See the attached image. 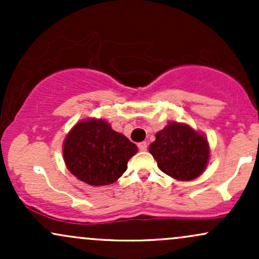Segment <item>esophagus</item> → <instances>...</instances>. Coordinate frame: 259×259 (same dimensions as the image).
I'll list each match as a JSON object with an SVG mask.
<instances>
[{"instance_id": "34e87169", "label": "esophagus", "mask_w": 259, "mask_h": 259, "mask_svg": "<svg viewBox=\"0 0 259 259\" xmlns=\"http://www.w3.org/2000/svg\"><path fill=\"white\" fill-rule=\"evenodd\" d=\"M138 147L140 151H146L147 150V142H145V141L140 142V144L138 145Z\"/></svg>"}]
</instances>
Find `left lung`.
<instances>
[{
    "instance_id": "8db88e82",
    "label": "left lung",
    "mask_w": 259,
    "mask_h": 259,
    "mask_svg": "<svg viewBox=\"0 0 259 259\" xmlns=\"http://www.w3.org/2000/svg\"><path fill=\"white\" fill-rule=\"evenodd\" d=\"M150 153L163 173L178 180L200 177L209 158L207 139L186 124L169 123L156 134Z\"/></svg>"
}]
</instances>
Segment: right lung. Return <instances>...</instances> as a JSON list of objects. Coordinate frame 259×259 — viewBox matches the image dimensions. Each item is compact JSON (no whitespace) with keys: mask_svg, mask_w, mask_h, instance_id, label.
<instances>
[{"mask_svg":"<svg viewBox=\"0 0 259 259\" xmlns=\"http://www.w3.org/2000/svg\"><path fill=\"white\" fill-rule=\"evenodd\" d=\"M138 146L105 120L88 119L70 130L63 144L67 168L89 185H109L126 170Z\"/></svg>","mask_w":259,"mask_h":259,"instance_id":"1","label":"right lung"}]
</instances>
